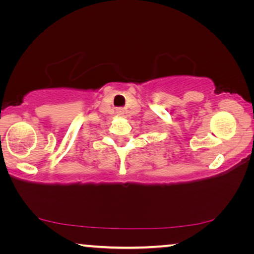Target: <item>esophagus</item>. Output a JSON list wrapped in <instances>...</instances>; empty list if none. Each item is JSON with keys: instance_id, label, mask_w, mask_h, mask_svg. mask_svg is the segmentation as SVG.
I'll return each mask as SVG.
<instances>
[{"instance_id": "1", "label": "esophagus", "mask_w": 254, "mask_h": 254, "mask_svg": "<svg viewBox=\"0 0 254 254\" xmlns=\"http://www.w3.org/2000/svg\"><path fill=\"white\" fill-rule=\"evenodd\" d=\"M117 113H118L119 115H123V114H124V110L121 109V107H120V109L117 110Z\"/></svg>"}]
</instances>
